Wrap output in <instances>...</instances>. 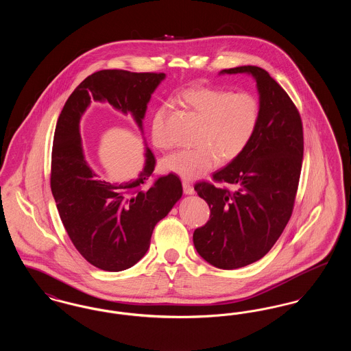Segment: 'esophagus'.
Wrapping results in <instances>:
<instances>
[{
	"label": "esophagus",
	"mask_w": 351,
	"mask_h": 351,
	"mask_svg": "<svg viewBox=\"0 0 351 351\" xmlns=\"http://www.w3.org/2000/svg\"><path fill=\"white\" fill-rule=\"evenodd\" d=\"M183 189L185 195H193L195 193V189H193L192 184L186 182V180H183Z\"/></svg>",
	"instance_id": "obj_1"
}]
</instances>
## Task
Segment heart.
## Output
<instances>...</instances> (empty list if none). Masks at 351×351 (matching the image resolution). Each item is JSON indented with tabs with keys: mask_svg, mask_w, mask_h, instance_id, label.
I'll list each match as a JSON object with an SVG mask.
<instances>
[{
	"mask_svg": "<svg viewBox=\"0 0 351 351\" xmlns=\"http://www.w3.org/2000/svg\"><path fill=\"white\" fill-rule=\"evenodd\" d=\"M184 100L202 119L196 149L175 152L163 160V167L184 179L195 180L222 162L238 158L259 126L262 105L251 92H232L222 88H193ZM166 109H159L151 128V139L159 150H169L172 141L166 130Z\"/></svg>",
	"mask_w": 351,
	"mask_h": 351,
	"instance_id": "obj_1",
	"label": "heart"
}]
</instances>
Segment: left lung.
I'll list each match as a JSON object with an SVG mask.
<instances>
[{
    "mask_svg": "<svg viewBox=\"0 0 351 351\" xmlns=\"http://www.w3.org/2000/svg\"><path fill=\"white\" fill-rule=\"evenodd\" d=\"M219 73H249L262 105L259 126L249 146L213 180L195 191L210 208L209 221L195 230L193 243L215 267H245L263 258L287 226L300 180L304 136L299 110L287 92L263 68L222 69Z\"/></svg>",
    "mask_w": 351,
    "mask_h": 351,
    "instance_id": "obj_1",
    "label": "left lung"
}]
</instances>
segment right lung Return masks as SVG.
<instances>
[{
  "mask_svg": "<svg viewBox=\"0 0 351 351\" xmlns=\"http://www.w3.org/2000/svg\"><path fill=\"white\" fill-rule=\"evenodd\" d=\"M165 73L102 69L88 76L59 116L51 156V191L73 246L95 267L118 272L141 261L150 247L155 225L180 200L183 186L168 173L149 183L155 156L149 147L135 180H100L84 156L79 123L90 100L108 101L141 130L151 95Z\"/></svg>",
  "mask_w": 351,
  "mask_h": 351,
  "instance_id": "obj_1",
  "label": "right lung"
}]
</instances>
